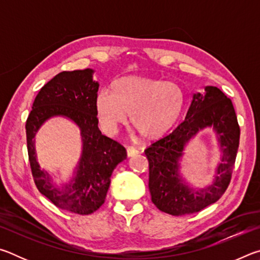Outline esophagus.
Here are the masks:
<instances>
[{"instance_id": "1", "label": "esophagus", "mask_w": 260, "mask_h": 260, "mask_svg": "<svg viewBox=\"0 0 260 260\" xmlns=\"http://www.w3.org/2000/svg\"><path fill=\"white\" fill-rule=\"evenodd\" d=\"M139 153V150L134 147H128L127 148V155H128V157H132V156H135L138 155Z\"/></svg>"}]
</instances>
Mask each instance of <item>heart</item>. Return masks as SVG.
<instances>
[{
    "instance_id": "b5f03b06",
    "label": "heart",
    "mask_w": 260,
    "mask_h": 260,
    "mask_svg": "<svg viewBox=\"0 0 260 260\" xmlns=\"http://www.w3.org/2000/svg\"><path fill=\"white\" fill-rule=\"evenodd\" d=\"M184 108L183 90L172 82L142 76L116 79L96 95L95 110L104 131L113 134L131 117L139 133L148 139L164 135Z\"/></svg>"
}]
</instances>
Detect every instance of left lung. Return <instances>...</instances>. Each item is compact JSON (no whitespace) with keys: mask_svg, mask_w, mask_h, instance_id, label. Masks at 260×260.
<instances>
[{"mask_svg":"<svg viewBox=\"0 0 260 260\" xmlns=\"http://www.w3.org/2000/svg\"><path fill=\"white\" fill-rule=\"evenodd\" d=\"M205 95L195 94L186 119L172 133L152 143L146 151L149 161L151 201L162 212L183 215L200 212L217 202L230 186L240 144V126L232 100L217 87H205ZM213 125L219 136L223 158L215 182L201 191L186 186L177 174L183 148L193 135Z\"/></svg>","mask_w":260,"mask_h":260,"instance_id":"8db88e82","label":"left lung"}]
</instances>
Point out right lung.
I'll list each match as a JSON object with an SVG mask.
<instances>
[{"mask_svg":"<svg viewBox=\"0 0 260 260\" xmlns=\"http://www.w3.org/2000/svg\"><path fill=\"white\" fill-rule=\"evenodd\" d=\"M91 74L90 69L57 74L39 91L26 120L28 160L38 190L57 208L80 215L93 213L102 206L113 170L127 157L119 142L99 129L95 99L100 85ZM54 115H65L76 122L84 144L77 177L73 184L61 189L52 186L49 175L38 166L32 140L38 127Z\"/></svg>","mask_w":260,"mask_h":260,"instance_id":"obj_1","label":"right lung"}]
</instances>
